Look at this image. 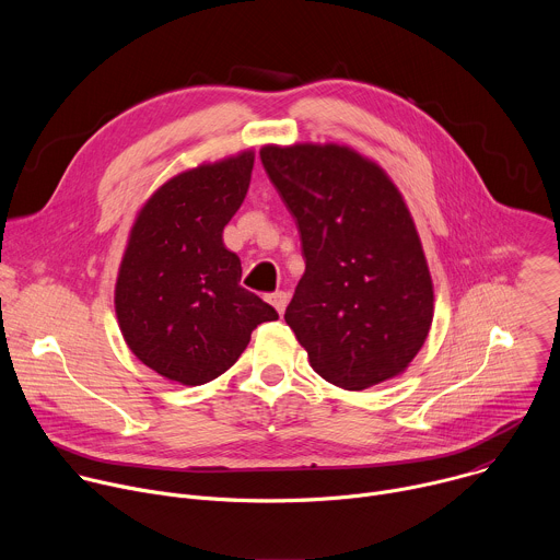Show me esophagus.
Listing matches in <instances>:
<instances>
[{
    "label": "esophagus",
    "mask_w": 560,
    "mask_h": 560,
    "mask_svg": "<svg viewBox=\"0 0 560 560\" xmlns=\"http://www.w3.org/2000/svg\"><path fill=\"white\" fill-rule=\"evenodd\" d=\"M266 299H268V303H270L279 314H283L285 303H288V294H285V292H272V294H268Z\"/></svg>",
    "instance_id": "esophagus-1"
}]
</instances>
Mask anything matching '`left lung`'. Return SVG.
<instances>
[{
    "label": "left lung",
    "instance_id": "8db88e82",
    "mask_svg": "<svg viewBox=\"0 0 560 560\" xmlns=\"http://www.w3.org/2000/svg\"><path fill=\"white\" fill-rule=\"evenodd\" d=\"M261 164L296 221L305 272L285 324L318 376L365 389L401 374L432 326V279L406 201L359 152L266 145Z\"/></svg>",
    "mask_w": 560,
    "mask_h": 560
}]
</instances>
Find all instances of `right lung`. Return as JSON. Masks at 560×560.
<instances>
[{
    "label": "right lung",
    "mask_w": 560,
    "mask_h": 560,
    "mask_svg": "<svg viewBox=\"0 0 560 560\" xmlns=\"http://www.w3.org/2000/svg\"><path fill=\"white\" fill-rule=\"evenodd\" d=\"M255 154L182 173L141 208L115 288L121 335L156 374L201 385L236 363L277 310L238 285L223 228L244 203Z\"/></svg>",
    "instance_id": "obj_1"
}]
</instances>
